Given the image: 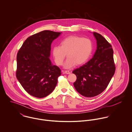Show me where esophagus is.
I'll use <instances>...</instances> for the list:
<instances>
[{
  "instance_id": "esophagus-1",
  "label": "esophagus",
  "mask_w": 132,
  "mask_h": 132,
  "mask_svg": "<svg viewBox=\"0 0 132 132\" xmlns=\"http://www.w3.org/2000/svg\"><path fill=\"white\" fill-rule=\"evenodd\" d=\"M64 73H65V74H70L71 72H70L69 71H65Z\"/></svg>"
}]
</instances>
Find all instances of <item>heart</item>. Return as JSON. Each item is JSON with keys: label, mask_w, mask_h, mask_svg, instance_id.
I'll return each mask as SVG.
<instances>
[{"label": "heart", "mask_w": 132, "mask_h": 132, "mask_svg": "<svg viewBox=\"0 0 132 132\" xmlns=\"http://www.w3.org/2000/svg\"><path fill=\"white\" fill-rule=\"evenodd\" d=\"M92 41L87 38L71 36L63 38L59 46H55L52 49V55L58 65H62L67 54L68 57L64 67L70 69L85 63L89 58L93 51Z\"/></svg>", "instance_id": "b5f03b06"}]
</instances>
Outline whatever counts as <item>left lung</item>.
I'll list each match as a JSON object with an SVG mask.
<instances>
[{
	"mask_svg": "<svg viewBox=\"0 0 132 132\" xmlns=\"http://www.w3.org/2000/svg\"><path fill=\"white\" fill-rule=\"evenodd\" d=\"M93 34L97 44L94 56L73 72L77 77L74 83L76 90L83 96L89 97L104 91L115 71L112 46L100 34L95 32Z\"/></svg>",
	"mask_w": 132,
	"mask_h": 132,
	"instance_id": "obj_1",
	"label": "left lung"
}]
</instances>
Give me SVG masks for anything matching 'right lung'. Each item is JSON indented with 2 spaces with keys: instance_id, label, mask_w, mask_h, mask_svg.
<instances>
[{
  "instance_id": "right-lung-1",
  "label": "right lung",
  "mask_w": 132,
  "mask_h": 132,
  "mask_svg": "<svg viewBox=\"0 0 132 132\" xmlns=\"http://www.w3.org/2000/svg\"><path fill=\"white\" fill-rule=\"evenodd\" d=\"M61 32L44 30L27 38L17 55L16 77L29 94L42 98L50 94L61 70L49 58L51 45Z\"/></svg>"
}]
</instances>
